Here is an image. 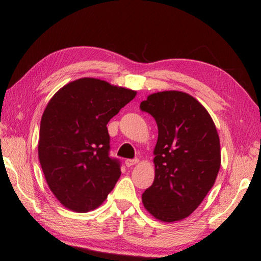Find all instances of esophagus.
<instances>
[{
  "mask_svg": "<svg viewBox=\"0 0 261 261\" xmlns=\"http://www.w3.org/2000/svg\"><path fill=\"white\" fill-rule=\"evenodd\" d=\"M139 163V160L138 159H126L125 160V166L126 167H131V166H135Z\"/></svg>",
  "mask_w": 261,
  "mask_h": 261,
  "instance_id": "34e87169",
  "label": "esophagus"
}]
</instances>
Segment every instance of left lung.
<instances>
[{
	"mask_svg": "<svg viewBox=\"0 0 261 261\" xmlns=\"http://www.w3.org/2000/svg\"><path fill=\"white\" fill-rule=\"evenodd\" d=\"M140 109L157 122L154 179L143 206L162 222L190 216L214 185L221 166L220 138L207 110L179 91L150 94Z\"/></svg>",
	"mask_w": 261,
	"mask_h": 261,
	"instance_id": "obj_1",
	"label": "left lung"
}]
</instances>
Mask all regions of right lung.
Here are the masks:
<instances>
[{
  "label": "right lung",
  "mask_w": 261,
  "mask_h": 261,
  "mask_svg": "<svg viewBox=\"0 0 261 261\" xmlns=\"http://www.w3.org/2000/svg\"><path fill=\"white\" fill-rule=\"evenodd\" d=\"M136 91L91 77L63 86L43 111L38 156L47 184L74 212L101 205L120 178V163L109 157L108 122Z\"/></svg>",
  "instance_id": "1"
}]
</instances>
